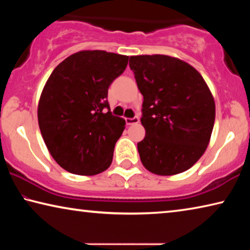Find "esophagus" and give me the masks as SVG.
<instances>
[{
	"label": "esophagus",
	"instance_id": "esophagus-1",
	"mask_svg": "<svg viewBox=\"0 0 250 250\" xmlns=\"http://www.w3.org/2000/svg\"><path fill=\"white\" fill-rule=\"evenodd\" d=\"M125 122H126V125H134V124H138V122H139V117H133V118H126V119H125Z\"/></svg>",
	"mask_w": 250,
	"mask_h": 250
}]
</instances>
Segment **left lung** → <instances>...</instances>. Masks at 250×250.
<instances>
[{
    "mask_svg": "<svg viewBox=\"0 0 250 250\" xmlns=\"http://www.w3.org/2000/svg\"><path fill=\"white\" fill-rule=\"evenodd\" d=\"M129 66L143 96L142 164L158 175L188 170L205 152L215 121L204 79L188 62L166 55L131 56Z\"/></svg>",
    "mask_w": 250,
    "mask_h": 250,
    "instance_id": "left-lung-1",
    "label": "left lung"
}]
</instances>
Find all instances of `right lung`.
Masks as SVG:
<instances>
[{
    "instance_id": "right-lung-1",
    "label": "right lung",
    "mask_w": 250,
    "mask_h": 250,
    "mask_svg": "<svg viewBox=\"0 0 250 250\" xmlns=\"http://www.w3.org/2000/svg\"><path fill=\"white\" fill-rule=\"evenodd\" d=\"M128 58L83 50L49 76L39 104V125L49 153L66 171L95 175L111 164L125 121L110 111L108 88L124 73Z\"/></svg>"
}]
</instances>
